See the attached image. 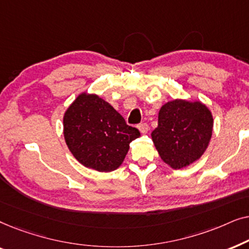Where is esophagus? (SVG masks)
I'll return each instance as SVG.
<instances>
[{"mask_svg":"<svg viewBox=\"0 0 249 249\" xmlns=\"http://www.w3.org/2000/svg\"><path fill=\"white\" fill-rule=\"evenodd\" d=\"M138 129L142 134H146V132L148 131L149 128H148V124H146V122H142V124H138Z\"/></svg>","mask_w":249,"mask_h":249,"instance_id":"obj_1","label":"esophagus"}]
</instances>
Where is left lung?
Listing matches in <instances>:
<instances>
[{"mask_svg": "<svg viewBox=\"0 0 249 249\" xmlns=\"http://www.w3.org/2000/svg\"><path fill=\"white\" fill-rule=\"evenodd\" d=\"M213 131V117L202 102L173 100L159 112L152 139L160 156L172 169H182L206 151Z\"/></svg>", "mask_w": 249, "mask_h": 249, "instance_id": "left-lung-1", "label": "left lung"}]
</instances>
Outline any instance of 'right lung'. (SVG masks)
<instances>
[{
	"label": "right lung",
	"mask_w": 249,
	"mask_h": 249,
	"mask_svg": "<svg viewBox=\"0 0 249 249\" xmlns=\"http://www.w3.org/2000/svg\"><path fill=\"white\" fill-rule=\"evenodd\" d=\"M63 135L78 162L96 171L111 172L122 164L129 144L141 132L125 124L103 98L81 93L64 113Z\"/></svg>",
	"instance_id": "1"
}]
</instances>
